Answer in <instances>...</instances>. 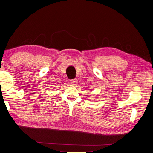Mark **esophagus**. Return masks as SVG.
I'll use <instances>...</instances> for the list:
<instances>
[{
	"label": "esophagus",
	"instance_id": "esophagus-1",
	"mask_svg": "<svg viewBox=\"0 0 153 153\" xmlns=\"http://www.w3.org/2000/svg\"><path fill=\"white\" fill-rule=\"evenodd\" d=\"M70 83L72 85H76L77 83V79H71L70 80Z\"/></svg>",
	"mask_w": 153,
	"mask_h": 153
}]
</instances>
